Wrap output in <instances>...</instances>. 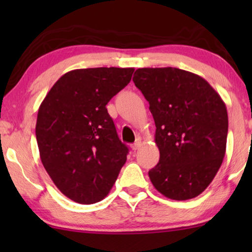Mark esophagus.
<instances>
[{
    "mask_svg": "<svg viewBox=\"0 0 252 252\" xmlns=\"http://www.w3.org/2000/svg\"><path fill=\"white\" fill-rule=\"evenodd\" d=\"M140 147H141V140L140 139H137L136 142L134 143V144H132V146H130V148H132L133 151H136Z\"/></svg>",
    "mask_w": 252,
    "mask_h": 252,
    "instance_id": "1",
    "label": "esophagus"
}]
</instances>
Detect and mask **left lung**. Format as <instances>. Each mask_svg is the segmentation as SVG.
Instances as JSON below:
<instances>
[{"instance_id":"left-lung-1","label":"left lung","mask_w":252,"mask_h":252,"mask_svg":"<svg viewBox=\"0 0 252 252\" xmlns=\"http://www.w3.org/2000/svg\"><path fill=\"white\" fill-rule=\"evenodd\" d=\"M133 81L149 102L159 161L149 171L154 187L175 201L208 188L226 153L225 102L205 79L177 67L137 68Z\"/></svg>"}]
</instances>
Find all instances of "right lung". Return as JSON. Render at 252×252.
Segmentation results:
<instances>
[{"label": "right lung", "instance_id": "add662e5", "mask_svg": "<svg viewBox=\"0 0 252 252\" xmlns=\"http://www.w3.org/2000/svg\"><path fill=\"white\" fill-rule=\"evenodd\" d=\"M133 72V67L72 70L41 103L35 127L41 161L72 201H102L126 163L128 148L117 135L106 104L128 85Z\"/></svg>", "mask_w": 252, "mask_h": 252}]
</instances>
